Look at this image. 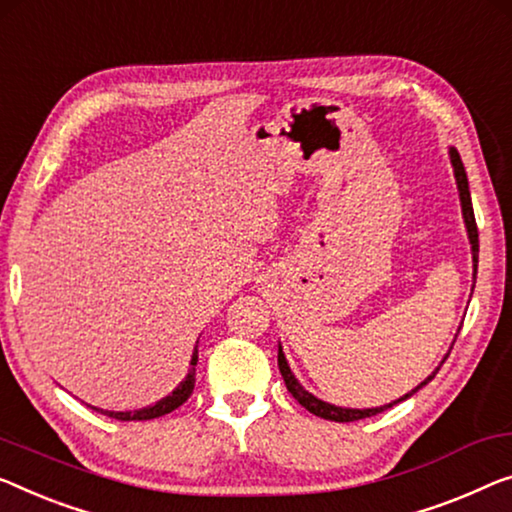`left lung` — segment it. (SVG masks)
Listing matches in <instances>:
<instances>
[{"label":"left lung","instance_id":"1","mask_svg":"<svg viewBox=\"0 0 512 512\" xmlns=\"http://www.w3.org/2000/svg\"><path fill=\"white\" fill-rule=\"evenodd\" d=\"M451 163H453V170H455V181H457V190H460V202H462V216H464V223H467V232H469V241H471V250H474V273L478 271V227H476V216H474V207H471V195H469V181H467V172H464V165L460 160V154H457L455 149H451ZM446 361V358H444ZM278 368H280V375L285 379V386L287 391L294 395V400L301 404L310 411V414L315 416H322V418H329V421H338V423H352V421H361V418H370V416H377L381 411L391 409L393 404H398L402 400H407L414 395L418 388H423L427 381H432L437 372H432L430 377H427L421 386H416L414 391L404 395V398L395 400L391 404H384V407H377V409H342V407H333L329 402H322L317 400L315 395H310L305 388L299 384V381L294 379L292 370H289V365L285 361V354H282V349H278Z\"/></svg>","mask_w":512,"mask_h":512}]
</instances>
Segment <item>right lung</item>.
Here are the masks:
<instances>
[{"instance_id": "1", "label": "right lung", "mask_w": 512, "mask_h": 512, "mask_svg": "<svg viewBox=\"0 0 512 512\" xmlns=\"http://www.w3.org/2000/svg\"><path fill=\"white\" fill-rule=\"evenodd\" d=\"M190 368L186 381H181L177 391H174L172 395H167V398H163L160 402H156L154 407H147V409H140V411H103V409H96L101 411V414L110 416V418H117V421H149V418H158V416H165L170 414V411H174L177 407H181L183 402H186L190 395H193V388H195V365H197V352L193 354V361H190Z\"/></svg>"}]
</instances>
